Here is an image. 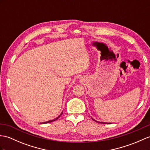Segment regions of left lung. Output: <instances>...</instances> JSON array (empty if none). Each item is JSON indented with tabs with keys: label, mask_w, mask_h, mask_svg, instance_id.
<instances>
[{
	"label": "left lung",
	"mask_w": 150,
	"mask_h": 150,
	"mask_svg": "<svg viewBox=\"0 0 150 150\" xmlns=\"http://www.w3.org/2000/svg\"><path fill=\"white\" fill-rule=\"evenodd\" d=\"M94 121H96V122H98V121H96V120H95L94 119H93ZM98 123H104V124H110V123H105V122H98Z\"/></svg>",
	"instance_id": "1"
}]
</instances>
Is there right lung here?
Segmentation results:
<instances>
[{
  "mask_svg": "<svg viewBox=\"0 0 150 150\" xmlns=\"http://www.w3.org/2000/svg\"><path fill=\"white\" fill-rule=\"evenodd\" d=\"M62 112L60 114V115H59V116L57 117H56V118H55V119H54V120H50V121H46V122H44V123H51V122H52V121H55V120H57V119H58V118L59 117H60L61 116V115H62Z\"/></svg>",
  "mask_w": 150,
  "mask_h": 150,
  "instance_id": "add662e5",
  "label": "right lung"
}]
</instances>
